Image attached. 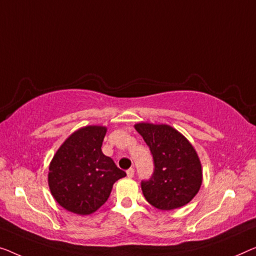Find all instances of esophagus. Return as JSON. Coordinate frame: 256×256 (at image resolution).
<instances>
[{"mask_svg": "<svg viewBox=\"0 0 256 256\" xmlns=\"http://www.w3.org/2000/svg\"><path fill=\"white\" fill-rule=\"evenodd\" d=\"M126 174L128 178H132L133 176H134V169H133V168H130V169L126 171Z\"/></svg>", "mask_w": 256, "mask_h": 256, "instance_id": "obj_1", "label": "esophagus"}]
</instances>
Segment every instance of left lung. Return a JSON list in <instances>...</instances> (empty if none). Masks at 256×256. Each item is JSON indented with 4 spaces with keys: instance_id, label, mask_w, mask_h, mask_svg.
Masks as SVG:
<instances>
[{
    "instance_id": "obj_1",
    "label": "left lung",
    "mask_w": 256,
    "mask_h": 256,
    "mask_svg": "<svg viewBox=\"0 0 256 256\" xmlns=\"http://www.w3.org/2000/svg\"><path fill=\"white\" fill-rule=\"evenodd\" d=\"M134 128L154 160L150 180L141 182L146 200L161 210L188 204L202 184L201 162L194 147L170 125L138 123Z\"/></svg>"
}]
</instances>
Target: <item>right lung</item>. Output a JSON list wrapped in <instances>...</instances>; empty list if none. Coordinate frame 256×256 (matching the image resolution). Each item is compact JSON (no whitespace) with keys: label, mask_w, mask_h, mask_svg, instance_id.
<instances>
[{"label":"right lung","mask_w":256,"mask_h":256,"mask_svg":"<svg viewBox=\"0 0 256 256\" xmlns=\"http://www.w3.org/2000/svg\"><path fill=\"white\" fill-rule=\"evenodd\" d=\"M106 128L90 125L64 141L49 166L48 184L60 207L78 215L96 212L112 193V185L126 176L102 152Z\"/></svg>","instance_id":"obj_1"}]
</instances>
